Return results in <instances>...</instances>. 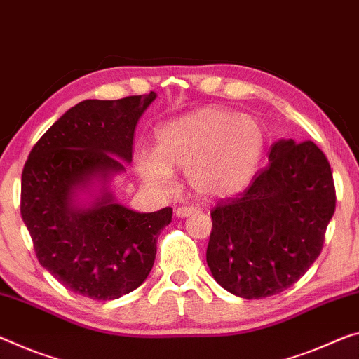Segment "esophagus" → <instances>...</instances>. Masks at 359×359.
Masks as SVG:
<instances>
[{
	"label": "esophagus",
	"mask_w": 359,
	"mask_h": 359,
	"mask_svg": "<svg viewBox=\"0 0 359 359\" xmlns=\"http://www.w3.org/2000/svg\"><path fill=\"white\" fill-rule=\"evenodd\" d=\"M198 212H201V208H198V207H194V205H186V207H180V208H176V215H178V217H181V218H184V217H191V215L198 213Z\"/></svg>",
	"instance_id": "34e87169"
}]
</instances>
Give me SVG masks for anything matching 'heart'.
Listing matches in <instances>:
<instances>
[{"label": "heart", "instance_id": "heart-1", "mask_svg": "<svg viewBox=\"0 0 359 359\" xmlns=\"http://www.w3.org/2000/svg\"><path fill=\"white\" fill-rule=\"evenodd\" d=\"M266 133L258 120L208 106L163 125L157 152L137 154V173L156 189L173 184L170 168L184 170L187 184L203 198L234 196L250 184L263 157Z\"/></svg>", "mask_w": 359, "mask_h": 359}]
</instances>
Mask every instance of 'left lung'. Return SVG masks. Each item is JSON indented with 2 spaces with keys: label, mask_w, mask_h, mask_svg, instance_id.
Instances as JSON below:
<instances>
[{
  "label": "left lung",
  "mask_w": 359,
  "mask_h": 359,
  "mask_svg": "<svg viewBox=\"0 0 359 359\" xmlns=\"http://www.w3.org/2000/svg\"><path fill=\"white\" fill-rule=\"evenodd\" d=\"M245 191L212 210L207 263L217 283L242 299L295 284L323 250L335 212L327 157L313 141L280 140Z\"/></svg>",
  "instance_id": "left-lung-1"
}]
</instances>
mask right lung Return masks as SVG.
Instances as JSON below:
<instances>
[{"label":"right lung","instance_id":"right-lung-1","mask_svg":"<svg viewBox=\"0 0 359 359\" xmlns=\"http://www.w3.org/2000/svg\"><path fill=\"white\" fill-rule=\"evenodd\" d=\"M156 99H88L69 109L24 165L20 215L38 262L64 287L93 300H114L140 287L151 273L157 239L173 210L137 213L107 191V180L131 162L136 123ZM103 194L91 208L74 205V192L91 179Z\"/></svg>","mask_w":359,"mask_h":359}]
</instances>
